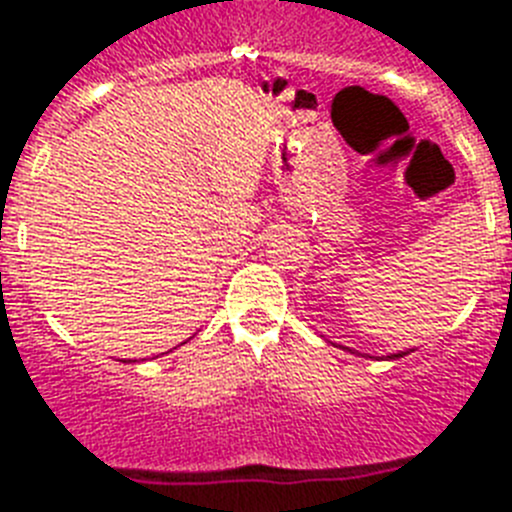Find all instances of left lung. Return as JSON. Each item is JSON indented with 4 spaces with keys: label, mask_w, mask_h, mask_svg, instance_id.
<instances>
[{
    "label": "left lung",
    "mask_w": 512,
    "mask_h": 512,
    "mask_svg": "<svg viewBox=\"0 0 512 512\" xmlns=\"http://www.w3.org/2000/svg\"><path fill=\"white\" fill-rule=\"evenodd\" d=\"M405 354H410V351H400V354H390V356H387V359H400V356H405Z\"/></svg>",
    "instance_id": "8db88e82"
}]
</instances>
